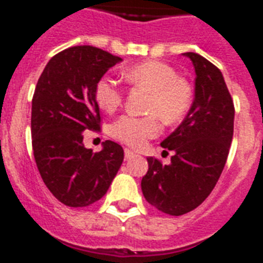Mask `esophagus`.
<instances>
[{"label":"esophagus","mask_w":263,"mask_h":263,"mask_svg":"<svg viewBox=\"0 0 263 263\" xmlns=\"http://www.w3.org/2000/svg\"><path fill=\"white\" fill-rule=\"evenodd\" d=\"M136 153L133 151H130V149H125V160H130V158L136 157Z\"/></svg>","instance_id":"obj_1"}]
</instances>
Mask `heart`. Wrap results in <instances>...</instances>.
Here are the masks:
<instances>
[{"label": "heart", "mask_w": 263, "mask_h": 263, "mask_svg": "<svg viewBox=\"0 0 263 263\" xmlns=\"http://www.w3.org/2000/svg\"><path fill=\"white\" fill-rule=\"evenodd\" d=\"M123 79L136 87L149 91L146 110L149 116H121L111 125V136L133 147L144 146L160 132V121L176 123L184 118L194 101V91L188 80L180 78L172 66L158 60H146L122 71ZM94 97L98 106L107 112L116 111L123 101V92L108 77L95 83Z\"/></svg>", "instance_id": "b5f03b06"}]
</instances>
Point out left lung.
Here are the masks:
<instances>
[{
  "mask_svg": "<svg viewBox=\"0 0 263 263\" xmlns=\"http://www.w3.org/2000/svg\"><path fill=\"white\" fill-rule=\"evenodd\" d=\"M194 64L195 98L177 129L161 142L173 151L169 165L147 157L141 190L149 204L169 215L192 211L211 194L226 165L234 133V103L218 67L183 53Z\"/></svg>",
  "mask_w": 263,
  "mask_h": 263,
  "instance_id": "left-lung-1",
  "label": "left lung"
}]
</instances>
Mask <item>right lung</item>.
I'll return each mask as SVG.
<instances>
[{
	"instance_id": "right-lung-1",
	"label": "right lung",
	"mask_w": 263,
	"mask_h": 263,
	"mask_svg": "<svg viewBox=\"0 0 263 263\" xmlns=\"http://www.w3.org/2000/svg\"><path fill=\"white\" fill-rule=\"evenodd\" d=\"M122 62L91 45L59 52L48 62L32 99V147L51 194L68 207H87L102 196L123 161V149L107 140L101 152L84 147V130H99L95 83Z\"/></svg>"
}]
</instances>
